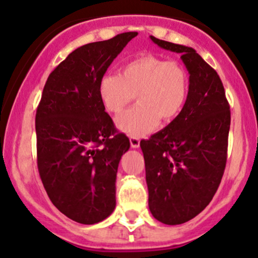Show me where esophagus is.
<instances>
[{"label": "esophagus", "mask_w": 258, "mask_h": 258, "mask_svg": "<svg viewBox=\"0 0 258 258\" xmlns=\"http://www.w3.org/2000/svg\"><path fill=\"white\" fill-rule=\"evenodd\" d=\"M130 143H131V148L137 149L139 146H140V137L131 136L130 137Z\"/></svg>", "instance_id": "34e87169"}]
</instances>
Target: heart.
I'll return each mask as SVG.
<instances>
[{"label": "heart", "mask_w": 258, "mask_h": 258, "mask_svg": "<svg viewBox=\"0 0 258 258\" xmlns=\"http://www.w3.org/2000/svg\"><path fill=\"white\" fill-rule=\"evenodd\" d=\"M189 78L177 61H165L153 54L139 57L124 64L121 75H104L98 84V94L105 110L121 113L136 96V107L117 118V126L131 136L151 131L162 122L180 114L187 103Z\"/></svg>", "instance_id": "obj_1"}]
</instances>
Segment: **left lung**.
I'll return each mask as SVG.
<instances>
[{"label": "left lung", "mask_w": 258, "mask_h": 258, "mask_svg": "<svg viewBox=\"0 0 258 258\" xmlns=\"http://www.w3.org/2000/svg\"><path fill=\"white\" fill-rule=\"evenodd\" d=\"M151 40L179 53L189 74L183 110L165 128L140 143L149 209L156 220L177 225L210 204L227 164L230 108L215 70L191 47Z\"/></svg>", "instance_id": "obj_1"}]
</instances>
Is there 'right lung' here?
<instances>
[{
	"label": "right lung",
	"mask_w": 258,
	"mask_h": 258,
	"mask_svg": "<svg viewBox=\"0 0 258 258\" xmlns=\"http://www.w3.org/2000/svg\"><path fill=\"white\" fill-rule=\"evenodd\" d=\"M136 31L70 53L50 72L35 114L37 162L52 204L71 220L95 224L115 208V178L128 137L103 107L98 84Z\"/></svg>",
	"instance_id": "add662e5"
}]
</instances>
